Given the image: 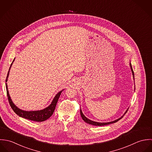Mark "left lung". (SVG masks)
Returning <instances> with one entry per match:
<instances>
[{"label": "left lung", "mask_w": 152, "mask_h": 152, "mask_svg": "<svg viewBox=\"0 0 152 152\" xmlns=\"http://www.w3.org/2000/svg\"><path fill=\"white\" fill-rule=\"evenodd\" d=\"M130 69H131V70H132V75H133V79H134V72H133V69H132V64H131V63H130ZM134 90H135V88H134ZM127 110H128V109H127V110L126 111V112L124 113V115H125L126 114V113L127 112ZM80 115H81V117H82V118L83 119V120L84 121H85V122H86L87 123H89V124H92V125H94V126H104V125H107V124H112V123H116V122H117L118 121H119L120 119H121V118L124 116V115L121 117L120 118H119L118 119H116V120H115V121H110V122H107V123H100V122H96V121H92L91 120H90V119H88L83 114V113H82V110H81V109H80Z\"/></svg>", "instance_id": "obj_1"}]
</instances>
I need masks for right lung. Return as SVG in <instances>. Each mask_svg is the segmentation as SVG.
<instances>
[{"label":"right lung","instance_id":"add662e5","mask_svg":"<svg viewBox=\"0 0 152 152\" xmlns=\"http://www.w3.org/2000/svg\"><path fill=\"white\" fill-rule=\"evenodd\" d=\"M15 58L13 59L12 63H11V65L10 66L9 72L7 73L6 79V88L7 96V98H8L9 104H10L12 109L15 112V113L17 114L19 116L22 117V118H25V119H29L30 121H43L48 119L53 115V113L55 111L57 102L58 101V99H59V98L61 96V93L63 90L58 92L56 94V95L55 96V97H54V99L52 100L51 104L48 107H47L46 108H45L43 110H37V111H25V110H22L20 109L12 101V99L10 97L9 91H8L7 85L6 83V82L7 81V78H8V76H9V70L10 69V67H11L13 61H15Z\"/></svg>","mask_w":152,"mask_h":152}]
</instances>
